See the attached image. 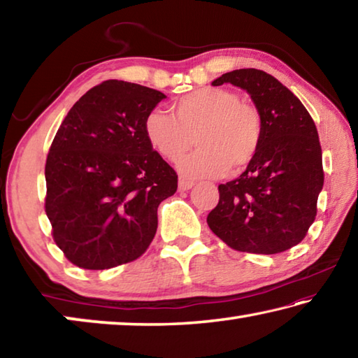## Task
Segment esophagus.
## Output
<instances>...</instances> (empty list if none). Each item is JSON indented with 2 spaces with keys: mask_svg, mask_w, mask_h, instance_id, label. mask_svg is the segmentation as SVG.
<instances>
[{
  "mask_svg": "<svg viewBox=\"0 0 358 358\" xmlns=\"http://www.w3.org/2000/svg\"><path fill=\"white\" fill-rule=\"evenodd\" d=\"M192 186H194V181H191V180H187V178H180L178 180L180 191H187V189H191Z\"/></svg>",
  "mask_w": 358,
  "mask_h": 358,
  "instance_id": "34e87169",
  "label": "esophagus"
}]
</instances>
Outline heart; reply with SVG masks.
<instances>
[{
  "mask_svg": "<svg viewBox=\"0 0 358 358\" xmlns=\"http://www.w3.org/2000/svg\"><path fill=\"white\" fill-rule=\"evenodd\" d=\"M143 132L167 161H177L196 142L199 147L181 157L178 169L187 177H217L226 171L238 173L256 159L264 123L257 108L234 92L207 87L178 99L172 115L159 108L148 112Z\"/></svg>",
  "mask_w": 358,
  "mask_h": 358,
  "instance_id": "obj_1",
  "label": "heart"
}]
</instances>
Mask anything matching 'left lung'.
I'll list each match as a JSON object with an SVG mask.
<instances>
[{
    "mask_svg": "<svg viewBox=\"0 0 358 358\" xmlns=\"http://www.w3.org/2000/svg\"><path fill=\"white\" fill-rule=\"evenodd\" d=\"M250 93L262 117L260 150L238 178L220 185L207 222L235 251L278 254L299 245L316 220L324 186L316 124L300 99L273 76L237 69L213 80Z\"/></svg>",
    "mask_w": 358,
    "mask_h": 358,
    "instance_id": "obj_1",
    "label": "left lung"
}]
</instances>
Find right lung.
<instances>
[{"instance_id": "add662e5", "label": "right lung", "mask_w": 358, "mask_h": 358, "mask_svg": "<svg viewBox=\"0 0 358 358\" xmlns=\"http://www.w3.org/2000/svg\"><path fill=\"white\" fill-rule=\"evenodd\" d=\"M166 98L142 85L106 80L66 115L45 162V213L66 259L107 270L147 251L157 207L178 175L151 148L143 120Z\"/></svg>"}]
</instances>
